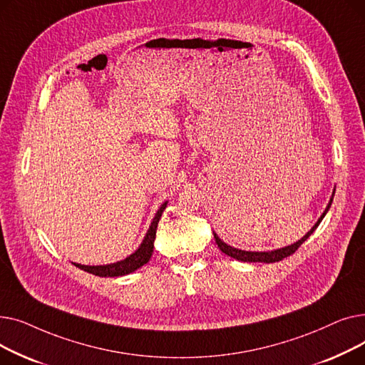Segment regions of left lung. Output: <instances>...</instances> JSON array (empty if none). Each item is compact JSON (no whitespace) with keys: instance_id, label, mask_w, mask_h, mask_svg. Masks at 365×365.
Instances as JSON below:
<instances>
[{"instance_id":"obj_1","label":"left lung","mask_w":365,"mask_h":365,"mask_svg":"<svg viewBox=\"0 0 365 365\" xmlns=\"http://www.w3.org/2000/svg\"><path fill=\"white\" fill-rule=\"evenodd\" d=\"M334 192H336V189H333V194H331V198H330L327 207H325L324 213H322L321 217L317 220V223L311 227V231H308V234H306L304 237H302L299 241H296V242L292 244V245H287V247H282V248H277V250H271V252H245V250H240V248L227 245V244L223 242V241L219 238V235L213 231L216 244H217V247L220 248V250H222L225 255L231 256V257H234V259H237V260H240V262H263V263L279 262V260H282L284 257L292 256V255L297 250V248H299L306 240H308V238L311 237V234H314V231L318 227V225L321 223V220L324 219V216L327 215V212L330 210L331 202H333V198H334Z\"/></svg>"}]
</instances>
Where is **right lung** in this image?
<instances>
[{"label": "right lung", "instance_id": "add662e5", "mask_svg": "<svg viewBox=\"0 0 365 365\" xmlns=\"http://www.w3.org/2000/svg\"><path fill=\"white\" fill-rule=\"evenodd\" d=\"M167 207V201L161 204V207L158 208V212L155 215V217L152 219L150 226L148 229V232L142 241V244L138 247V250L131 253L130 256H127L125 259L115 262V263H109V264H98V266H90V264H81V263H73L76 267L80 269L98 275V277H123V275H128L134 271H138L139 267H142L143 264H146L152 256L153 252V241H155V235H157V226L158 222L161 219V215Z\"/></svg>", "mask_w": 365, "mask_h": 365}]
</instances>
